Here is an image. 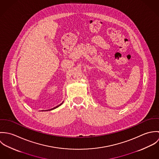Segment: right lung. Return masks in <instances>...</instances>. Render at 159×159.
Wrapping results in <instances>:
<instances>
[{"label":"right lung","mask_w":159,"mask_h":159,"mask_svg":"<svg viewBox=\"0 0 159 159\" xmlns=\"http://www.w3.org/2000/svg\"><path fill=\"white\" fill-rule=\"evenodd\" d=\"M63 102H62V103H61V104H60V105H57V107H54V108H51V109H50V110H42V111H51V110H54V109H56V108H57V107H59V106H61V105H62V103H63Z\"/></svg>","instance_id":"right-lung-1"}]
</instances>
